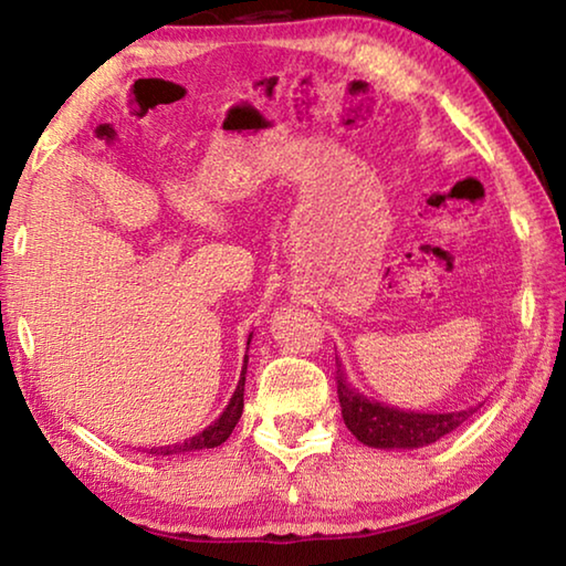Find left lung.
I'll list each match as a JSON object with an SVG mask.
<instances>
[{
	"mask_svg": "<svg viewBox=\"0 0 566 566\" xmlns=\"http://www.w3.org/2000/svg\"><path fill=\"white\" fill-rule=\"evenodd\" d=\"M337 395L342 405V419L349 432L361 444L377 449H417L434 444L437 439L454 432L459 424L474 415V409L449 411V415H421V411H401L395 407L371 401L354 391L347 379L337 375Z\"/></svg>",
	"mask_w": 566,
	"mask_h": 566,
	"instance_id": "8db88e82",
	"label": "left lung"
}]
</instances>
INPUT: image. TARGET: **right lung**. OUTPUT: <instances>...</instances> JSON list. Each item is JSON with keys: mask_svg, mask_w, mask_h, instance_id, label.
Returning a JSON list of instances; mask_svg holds the SVG:
<instances>
[{"mask_svg": "<svg viewBox=\"0 0 566 566\" xmlns=\"http://www.w3.org/2000/svg\"><path fill=\"white\" fill-rule=\"evenodd\" d=\"M249 339H252V334H249ZM247 349H249V342H247ZM244 375H247V357H244L242 377H239V385L234 389V395H232V399H229L227 409L222 411V417H219L214 424H209L205 432L189 437V439H185V442H179V444L151 447L149 454H155V457L187 454V452H197V449H214L219 444H224L227 439H229V434L234 432L239 417H242V409H244Z\"/></svg>", "mask_w": 566, "mask_h": 566, "instance_id": "obj_1", "label": "right lung"}]
</instances>
